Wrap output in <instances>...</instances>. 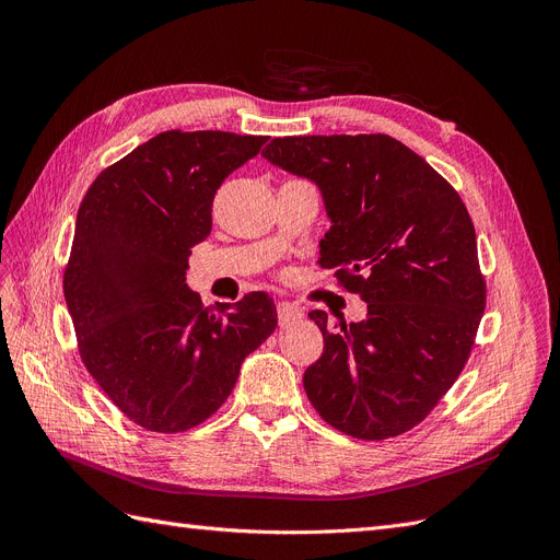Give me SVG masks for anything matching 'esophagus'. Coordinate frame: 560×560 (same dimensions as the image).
Wrapping results in <instances>:
<instances>
[{"label":"esophagus","mask_w":560,"mask_h":560,"mask_svg":"<svg viewBox=\"0 0 560 560\" xmlns=\"http://www.w3.org/2000/svg\"><path fill=\"white\" fill-rule=\"evenodd\" d=\"M277 317H279V325L288 327L292 322H298L304 317V308L298 304H290V302H279L277 304Z\"/></svg>","instance_id":"1"}]
</instances>
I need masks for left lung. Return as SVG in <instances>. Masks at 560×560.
I'll return each instance as SVG.
<instances>
[{"label":"left lung","mask_w":560,"mask_h":560,"mask_svg":"<svg viewBox=\"0 0 560 560\" xmlns=\"http://www.w3.org/2000/svg\"><path fill=\"white\" fill-rule=\"evenodd\" d=\"M262 156L315 182L331 229L319 268L368 302L363 322L329 329L304 390L334 429L386 440L420 424L475 347L486 308L477 233L460 195L386 133L285 136Z\"/></svg>","instance_id":"8db88e82"}]
</instances>
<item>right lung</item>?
Here are the masks:
<instances>
[{"mask_svg":"<svg viewBox=\"0 0 560 560\" xmlns=\"http://www.w3.org/2000/svg\"><path fill=\"white\" fill-rule=\"evenodd\" d=\"M268 136L163 131L88 188L63 272L79 354L138 427L188 431L224 404L249 351L277 327L268 292L203 308L186 285L226 176Z\"/></svg>","mask_w":560,"mask_h":560,"instance_id":"obj_1","label":"right lung"}]
</instances>
